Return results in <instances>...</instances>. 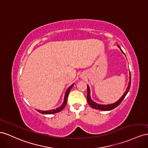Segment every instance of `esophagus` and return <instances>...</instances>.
Here are the masks:
<instances>
[{
    "label": "esophagus",
    "instance_id": "obj_1",
    "mask_svg": "<svg viewBox=\"0 0 148 148\" xmlns=\"http://www.w3.org/2000/svg\"><path fill=\"white\" fill-rule=\"evenodd\" d=\"M81 77H83V74L81 75Z\"/></svg>",
    "mask_w": 148,
    "mask_h": 148
}]
</instances>
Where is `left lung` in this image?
Returning a JSON list of instances; mask_svg holds the SVG:
<instances>
[{
    "mask_svg": "<svg viewBox=\"0 0 148 148\" xmlns=\"http://www.w3.org/2000/svg\"><path fill=\"white\" fill-rule=\"evenodd\" d=\"M120 48V49L121 50V51L124 54L125 53H123V51L121 49V48L119 45H117ZM130 86H131V74H130V81L128 83V85L127 88H126V90L125 92V93L123 94V95L121 97V98L116 101V102L113 103H111V104H108V105H102V104H99L97 103H96L95 102H94L91 99V97H90V87L87 85V102L88 103V104L90 105V106L93 108H95L97 110H103V111H109V110H113L115 108H116L117 106H119V105L121 103V102H122V100H123L125 96L126 95V94H128V92L130 90Z\"/></svg>",
    "mask_w": 148,
    "mask_h": 148,
    "instance_id": "left-lung-1",
    "label": "left lung"
}]
</instances>
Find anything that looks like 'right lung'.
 Masks as SVG:
<instances>
[{
  "mask_svg": "<svg viewBox=\"0 0 148 148\" xmlns=\"http://www.w3.org/2000/svg\"><path fill=\"white\" fill-rule=\"evenodd\" d=\"M74 84H73L71 86H69L67 88L66 93H65V95H64V102H63L62 104L61 105L60 107H59L58 108H56V109H53V110H46V111H43V110H36L42 113V114H45V115H49V114H53V113H56L58 112H61L62 110L65 107L67 103V97H68L69 95V93L71 89V88L73 87Z\"/></svg>",
  "mask_w": 148,
  "mask_h": 148,
  "instance_id": "right-lung-1",
  "label": "right lung"
}]
</instances>
